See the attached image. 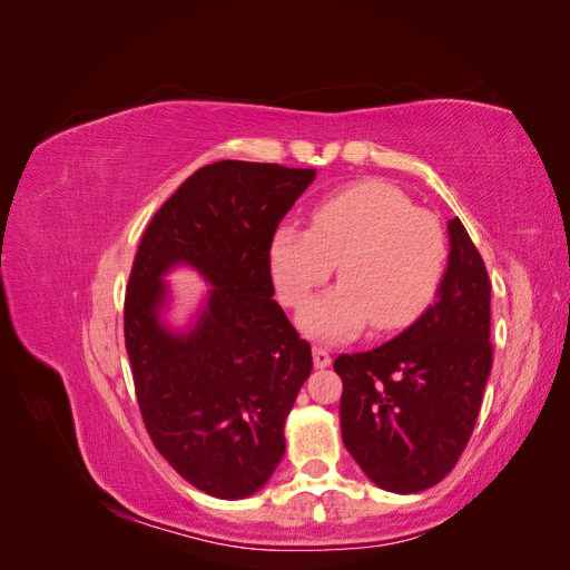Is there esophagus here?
Segmentation results:
<instances>
[{
	"label": "esophagus",
	"mask_w": 570,
	"mask_h": 570,
	"mask_svg": "<svg viewBox=\"0 0 570 570\" xmlns=\"http://www.w3.org/2000/svg\"><path fill=\"white\" fill-rule=\"evenodd\" d=\"M331 352L323 350V347H314V366L316 368H327L331 366Z\"/></svg>",
	"instance_id": "34e87169"
}]
</instances>
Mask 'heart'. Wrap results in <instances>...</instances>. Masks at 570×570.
Listing matches in <instances>:
<instances>
[{"mask_svg":"<svg viewBox=\"0 0 570 570\" xmlns=\"http://www.w3.org/2000/svg\"><path fill=\"white\" fill-rule=\"evenodd\" d=\"M446 256L438 216L416 209L400 187L366 180L316 204L308 228L283 223L268 264L292 308L312 299L337 264L340 285L308 304L299 325L316 340L344 342L368 323L390 333L416 318L442 283Z\"/></svg>","mask_w":570,"mask_h":570,"instance_id":"b5f03b06","label":"heart"}]
</instances>
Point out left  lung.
Returning a JSON list of instances; mask_svg holds the SVG:
<instances>
[{"label":"left lung","instance_id":"8db88e82","mask_svg":"<svg viewBox=\"0 0 570 570\" xmlns=\"http://www.w3.org/2000/svg\"><path fill=\"white\" fill-rule=\"evenodd\" d=\"M435 302L381 347L342 354V442L377 488L423 492L450 473L471 440L492 371L490 278L463 223Z\"/></svg>","mask_w":570,"mask_h":570}]
</instances>
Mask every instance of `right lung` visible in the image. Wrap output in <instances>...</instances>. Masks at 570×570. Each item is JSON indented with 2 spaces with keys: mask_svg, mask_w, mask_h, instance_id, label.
I'll return each mask as SVG.
<instances>
[{
  "mask_svg": "<svg viewBox=\"0 0 570 570\" xmlns=\"http://www.w3.org/2000/svg\"><path fill=\"white\" fill-rule=\"evenodd\" d=\"M314 168L216 161L195 170L147 226L126 292L137 404L159 454L197 490L245 499L285 454V419L314 368L312 344L273 299L278 223ZM195 267L213 287L196 321H163V275Z\"/></svg>",
  "mask_w": 570,
  "mask_h": 570,
  "instance_id": "add662e5",
  "label": "right lung"
}]
</instances>
